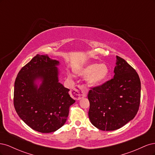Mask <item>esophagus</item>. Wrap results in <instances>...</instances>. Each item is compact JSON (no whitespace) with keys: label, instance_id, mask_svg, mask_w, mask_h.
Masks as SVG:
<instances>
[{"label":"esophagus","instance_id":"esophagus-1","mask_svg":"<svg viewBox=\"0 0 155 155\" xmlns=\"http://www.w3.org/2000/svg\"><path fill=\"white\" fill-rule=\"evenodd\" d=\"M87 88L83 85H76L71 91V96L75 99H81L87 95Z\"/></svg>","mask_w":155,"mask_h":155}]
</instances>
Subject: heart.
Segmentation results:
<instances>
[{"mask_svg": "<svg viewBox=\"0 0 155 155\" xmlns=\"http://www.w3.org/2000/svg\"><path fill=\"white\" fill-rule=\"evenodd\" d=\"M77 73L81 76H88L87 81L92 86H97L104 83L109 76V69L105 63H90L79 69Z\"/></svg>", "mask_w": 155, "mask_h": 155, "instance_id": "obj_1", "label": "heart"}]
</instances>
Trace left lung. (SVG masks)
Here are the masks:
<instances>
[{
	"instance_id": "1",
	"label": "left lung",
	"mask_w": 155,
	"mask_h": 155,
	"mask_svg": "<svg viewBox=\"0 0 155 155\" xmlns=\"http://www.w3.org/2000/svg\"><path fill=\"white\" fill-rule=\"evenodd\" d=\"M114 78L91 88L89 119L101 130H114L132 120L140 103L141 83L136 70L125 60L116 56Z\"/></svg>"
}]
</instances>
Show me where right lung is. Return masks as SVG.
I'll return each mask as SVG.
<instances>
[{
    "label": "right lung",
    "instance_id": "add662e5",
    "mask_svg": "<svg viewBox=\"0 0 155 155\" xmlns=\"http://www.w3.org/2000/svg\"><path fill=\"white\" fill-rule=\"evenodd\" d=\"M59 62L37 54L23 67L14 85L13 104L17 114L30 127L52 133L65 124L69 108L75 103L69 89L59 82ZM41 81L38 87L35 82Z\"/></svg>",
    "mask_w": 155,
    "mask_h": 155
}]
</instances>
